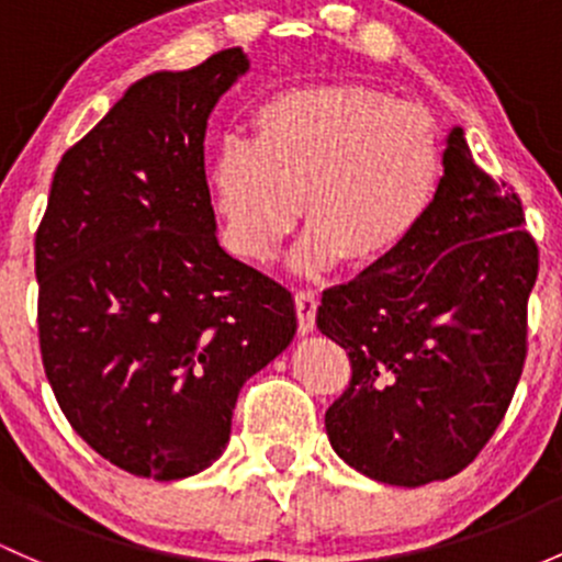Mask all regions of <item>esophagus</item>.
<instances>
[{
  "instance_id": "1",
  "label": "esophagus",
  "mask_w": 562,
  "mask_h": 562,
  "mask_svg": "<svg viewBox=\"0 0 562 562\" xmlns=\"http://www.w3.org/2000/svg\"><path fill=\"white\" fill-rule=\"evenodd\" d=\"M294 307H297V329L300 335H311L316 329V307H318V294L311 289L294 294Z\"/></svg>"
}]
</instances>
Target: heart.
I'll use <instances>...</instances> for the list:
<instances>
[{"label":"heart","instance_id":"b5f03b06","mask_svg":"<svg viewBox=\"0 0 562 562\" xmlns=\"http://www.w3.org/2000/svg\"><path fill=\"white\" fill-rule=\"evenodd\" d=\"M442 149L426 110L359 82L286 88L251 112V138H222L206 168L235 255L270 259L300 203L311 227L292 262L318 273L342 257L372 265L426 216Z\"/></svg>","mask_w":562,"mask_h":562}]
</instances>
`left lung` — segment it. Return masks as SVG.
<instances>
[{
	"label": "left lung",
	"mask_w": 562,
	"mask_h": 562,
	"mask_svg": "<svg viewBox=\"0 0 562 562\" xmlns=\"http://www.w3.org/2000/svg\"><path fill=\"white\" fill-rule=\"evenodd\" d=\"M413 235L324 292L322 335L351 359L327 437L356 472L420 487L467 469L493 437L525 364L539 249L520 198L472 158L461 125Z\"/></svg>",
	"instance_id": "obj_1"
}]
</instances>
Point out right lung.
Returning <instances> with one entry per match:
<instances>
[{
	"label": "right lung",
	"mask_w": 562,
	"mask_h": 562,
	"mask_svg": "<svg viewBox=\"0 0 562 562\" xmlns=\"http://www.w3.org/2000/svg\"><path fill=\"white\" fill-rule=\"evenodd\" d=\"M240 47L142 77L58 162L34 244L40 348L66 420L136 476L231 442L240 385L297 331L292 292L216 240L203 138Z\"/></svg>",
	"instance_id": "obj_1"
}]
</instances>
